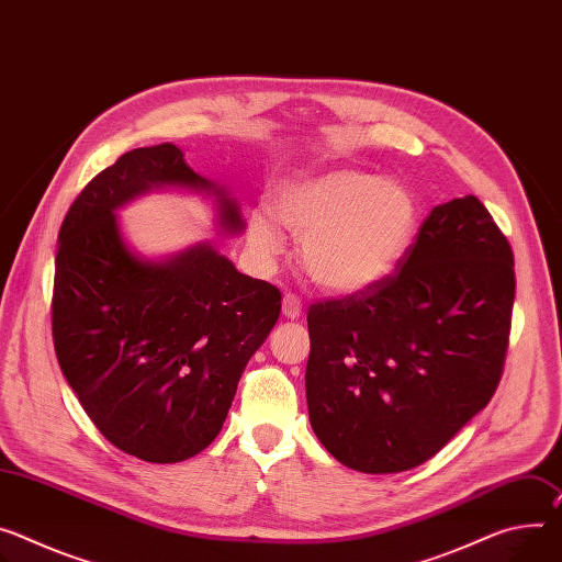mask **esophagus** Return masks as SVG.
I'll return each mask as SVG.
<instances>
[{
    "instance_id": "obj_1",
    "label": "esophagus",
    "mask_w": 562,
    "mask_h": 562,
    "mask_svg": "<svg viewBox=\"0 0 562 562\" xmlns=\"http://www.w3.org/2000/svg\"><path fill=\"white\" fill-rule=\"evenodd\" d=\"M282 316H284V318H291V321H295V318L302 316V302H300L297 295L284 293V297H282Z\"/></svg>"
}]
</instances>
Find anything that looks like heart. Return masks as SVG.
<instances>
[{
  "label": "heart",
  "mask_w": 562,
  "mask_h": 562,
  "mask_svg": "<svg viewBox=\"0 0 562 562\" xmlns=\"http://www.w3.org/2000/svg\"><path fill=\"white\" fill-rule=\"evenodd\" d=\"M273 215L302 241L310 278L329 293L353 295L398 267L419 226V203L401 183L342 168L280 190ZM248 237L262 252L280 246L262 215L250 217Z\"/></svg>",
  "instance_id": "obj_1"
}]
</instances>
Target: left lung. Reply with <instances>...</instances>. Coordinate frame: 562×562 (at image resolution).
Segmentation results:
<instances>
[{
  "instance_id": "left-lung-1",
  "label": "left lung",
  "mask_w": 562,
  "mask_h": 562,
  "mask_svg": "<svg viewBox=\"0 0 562 562\" xmlns=\"http://www.w3.org/2000/svg\"><path fill=\"white\" fill-rule=\"evenodd\" d=\"M516 297L514 250L484 203L424 220L381 284L310 307V422L361 473L411 471L491 401Z\"/></svg>"
}]
</instances>
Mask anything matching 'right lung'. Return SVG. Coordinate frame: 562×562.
Masks as SVG:
<instances>
[{
    "instance_id": "1",
    "label": "right lung",
    "mask_w": 562,
    "mask_h": 562,
    "mask_svg": "<svg viewBox=\"0 0 562 562\" xmlns=\"http://www.w3.org/2000/svg\"><path fill=\"white\" fill-rule=\"evenodd\" d=\"M164 188L215 196L217 226L244 231L239 203L177 145L132 149L71 203L50 304L58 363L85 413L119 450L151 464L183 462L220 435L282 307L273 284L239 273L211 241L164 260L127 246L116 211Z\"/></svg>"
}]
</instances>
